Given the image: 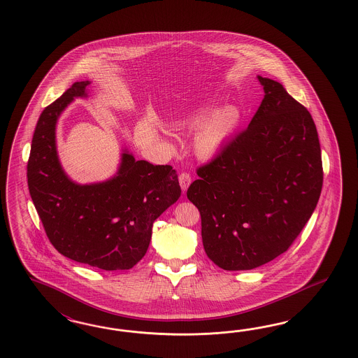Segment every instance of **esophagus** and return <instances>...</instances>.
I'll return each instance as SVG.
<instances>
[{
  "label": "esophagus",
  "mask_w": 358,
  "mask_h": 358,
  "mask_svg": "<svg viewBox=\"0 0 358 358\" xmlns=\"http://www.w3.org/2000/svg\"><path fill=\"white\" fill-rule=\"evenodd\" d=\"M178 181H180V186H181L182 192H186V190H187V187H189V185L192 184V176L184 172V173L180 174Z\"/></svg>",
  "instance_id": "1"
}]
</instances>
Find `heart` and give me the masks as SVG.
Returning <instances> with one entry per match:
<instances>
[{
	"label": "heart",
	"mask_w": 358,
	"mask_h": 358,
	"mask_svg": "<svg viewBox=\"0 0 358 358\" xmlns=\"http://www.w3.org/2000/svg\"><path fill=\"white\" fill-rule=\"evenodd\" d=\"M241 120V113L236 106L227 105L217 108L213 103H207L184 118L174 120L178 130H194V151L201 159H213L224 148Z\"/></svg>",
	"instance_id": "1"
}]
</instances>
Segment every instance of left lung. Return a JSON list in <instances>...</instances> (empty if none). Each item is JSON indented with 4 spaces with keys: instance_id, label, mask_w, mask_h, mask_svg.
Segmentation results:
<instances>
[{
    "instance_id": "8db88e82",
    "label": "left lung",
    "mask_w": 358,
    "mask_h": 358,
    "mask_svg": "<svg viewBox=\"0 0 358 358\" xmlns=\"http://www.w3.org/2000/svg\"><path fill=\"white\" fill-rule=\"evenodd\" d=\"M257 78L265 96L247 130L196 169L186 193L206 255L224 271H250L289 250L323 186L311 114L280 83Z\"/></svg>"
}]
</instances>
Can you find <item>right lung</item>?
<instances>
[{
	"label": "right lung",
	"instance_id": "add662e5",
	"mask_svg": "<svg viewBox=\"0 0 358 358\" xmlns=\"http://www.w3.org/2000/svg\"><path fill=\"white\" fill-rule=\"evenodd\" d=\"M89 81L75 83L44 108L27 163V184L44 231L59 253L103 271L131 269L150 247L153 222L181 195L171 165L135 160L124 150L108 181L80 185L60 164L56 123L76 97H87Z\"/></svg>",
	"mask_w": 358,
	"mask_h": 358
}]
</instances>
